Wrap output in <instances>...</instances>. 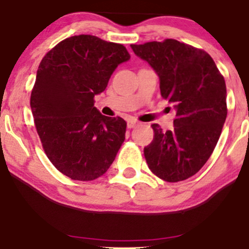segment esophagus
Here are the masks:
<instances>
[{"label":"esophagus","mask_w":249,"mask_h":249,"mask_svg":"<svg viewBox=\"0 0 249 249\" xmlns=\"http://www.w3.org/2000/svg\"><path fill=\"white\" fill-rule=\"evenodd\" d=\"M139 124L137 121H133V119H130V121H127V127L128 128H134L137 125Z\"/></svg>","instance_id":"obj_1"}]
</instances>
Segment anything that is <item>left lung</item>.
Listing matches in <instances>:
<instances>
[{"mask_svg":"<svg viewBox=\"0 0 249 249\" xmlns=\"http://www.w3.org/2000/svg\"><path fill=\"white\" fill-rule=\"evenodd\" d=\"M160 78L163 99L176 109L174 130L153 124L154 139L143 153L148 168L169 182L196 174L215 149L224 125L225 80L204 50L174 39L131 45Z\"/></svg>","mask_w":249,"mask_h":249,"instance_id":"obj_1","label":"left lung"}]
</instances>
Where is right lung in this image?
<instances>
[{"instance_id": "right-lung-1", "label": "right lung", "mask_w": 249, "mask_h": 249, "mask_svg": "<svg viewBox=\"0 0 249 249\" xmlns=\"http://www.w3.org/2000/svg\"><path fill=\"white\" fill-rule=\"evenodd\" d=\"M123 45L80 34L61 41L41 61L31 109L46 155L73 180L101 177L125 140L126 122L94 107L116 68L130 59Z\"/></svg>"}]
</instances>
